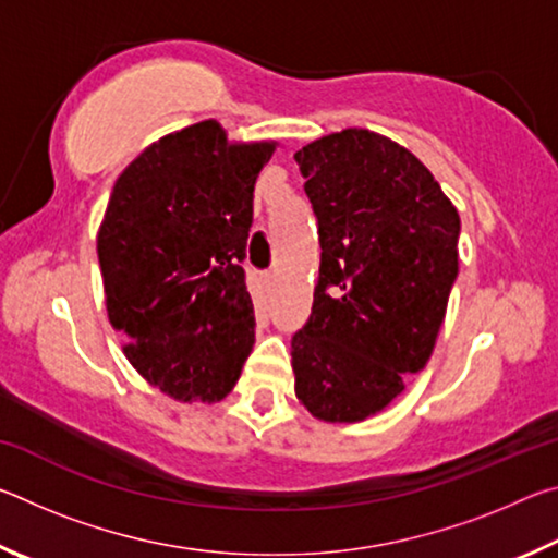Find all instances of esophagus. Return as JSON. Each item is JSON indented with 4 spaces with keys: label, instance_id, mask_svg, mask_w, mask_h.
Here are the masks:
<instances>
[{
    "label": "esophagus",
    "instance_id": "obj_1",
    "mask_svg": "<svg viewBox=\"0 0 558 558\" xmlns=\"http://www.w3.org/2000/svg\"><path fill=\"white\" fill-rule=\"evenodd\" d=\"M263 286H266L268 290L276 286V272H266V276H263Z\"/></svg>",
    "mask_w": 558,
    "mask_h": 558
}]
</instances>
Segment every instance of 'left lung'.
<instances>
[{
  "instance_id": "left-lung-1",
  "label": "left lung",
  "mask_w": 558,
  "mask_h": 558,
  "mask_svg": "<svg viewBox=\"0 0 558 558\" xmlns=\"http://www.w3.org/2000/svg\"><path fill=\"white\" fill-rule=\"evenodd\" d=\"M317 216L313 315L292 337L295 396L327 423L386 409L428 364L458 278L460 216L436 177L379 132L295 153Z\"/></svg>"
}]
</instances>
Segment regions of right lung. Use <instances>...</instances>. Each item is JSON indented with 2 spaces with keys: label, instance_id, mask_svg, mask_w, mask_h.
Returning <instances> with one entry per match:
<instances>
[{
  "label": "right lung",
  "instance_id": "1",
  "mask_svg": "<svg viewBox=\"0 0 558 558\" xmlns=\"http://www.w3.org/2000/svg\"><path fill=\"white\" fill-rule=\"evenodd\" d=\"M276 147L229 143L202 120L145 147L112 186L98 231L108 319L128 362L174 401H221L256 342L241 263Z\"/></svg>",
  "mask_w": 558,
  "mask_h": 558
}]
</instances>
